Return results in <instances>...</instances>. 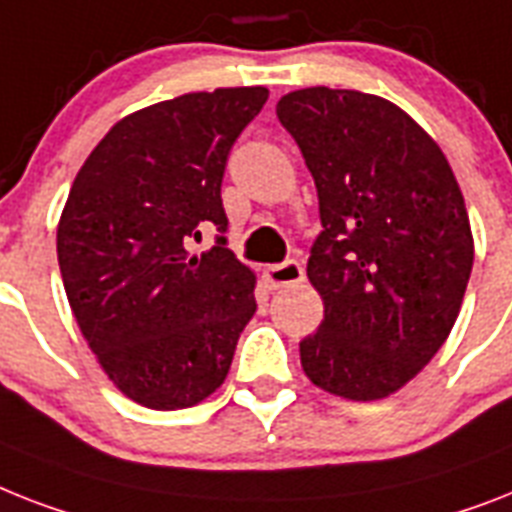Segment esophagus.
<instances>
[{"mask_svg": "<svg viewBox=\"0 0 512 512\" xmlns=\"http://www.w3.org/2000/svg\"><path fill=\"white\" fill-rule=\"evenodd\" d=\"M265 278H268V284L273 289H284V286L299 284V281H305V268L299 260H286V263L270 265L265 268Z\"/></svg>", "mask_w": 512, "mask_h": 512, "instance_id": "esophagus-1", "label": "esophagus"}]
</instances>
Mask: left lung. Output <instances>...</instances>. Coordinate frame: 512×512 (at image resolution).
Instances as JSON below:
<instances>
[{
    "label": "left lung",
    "mask_w": 512,
    "mask_h": 512,
    "mask_svg": "<svg viewBox=\"0 0 512 512\" xmlns=\"http://www.w3.org/2000/svg\"><path fill=\"white\" fill-rule=\"evenodd\" d=\"M276 115L321 205L307 278L323 323L299 342L302 368L347 400L389 397L439 352L463 305L473 236L458 181L434 139L373 94L299 89Z\"/></svg>",
    "instance_id": "8db88e82"
}]
</instances>
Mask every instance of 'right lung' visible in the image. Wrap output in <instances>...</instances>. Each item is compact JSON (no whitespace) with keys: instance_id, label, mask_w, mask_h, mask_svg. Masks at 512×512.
I'll return each mask as SVG.
<instances>
[{"instance_id":"right-lung-1","label":"right lung","mask_w":512,"mask_h":512,"mask_svg":"<svg viewBox=\"0 0 512 512\" xmlns=\"http://www.w3.org/2000/svg\"><path fill=\"white\" fill-rule=\"evenodd\" d=\"M265 86L184 94L128 115L78 170L57 260L83 339L110 381L152 410L202 402L255 315V273L226 247L228 152ZM219 231L191 256V238Z\"/></svg>"}]
</instances>
